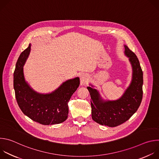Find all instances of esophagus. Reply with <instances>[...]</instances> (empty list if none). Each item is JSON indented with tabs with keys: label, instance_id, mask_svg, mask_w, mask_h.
Returning <instances> with one entry per match:
<instances>
[{
	"label": "esophagus",
	"instance_id": "34e87169",
	"mask_svg": "<svg viewBox=\"0 0 159 159\" xmlns=\"http://www.w3.org/2000/svg\"><path fill=\"white\" fill-rule=\"evenodd\" d=\"M89 81V76L86 74H83L80 76V85H85Z\"/></svg>",
	"mask_w": 159,
	"mask_h": 159
}]
</instances>
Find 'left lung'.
Returning a JSON list of instances; mask_svg holds the SVG:
<instances>
[{
  "mask_svg": "<svg viewBox=\"0 0 159 159\" xmlns=\"http://www.w3.org/2000/svg\"><path fill=\"white\" fill-rule=\"evenodd\" d=\"M125 54L133 67L132 81L123 96L114 101H103L97 90L87 87L90 93L92 118L96 123L115 127L128 120L139 109L143 97V71L136 55L125 45Z\"/></svg>",
  "mask_w": 159,
  "mask_h": 159,
  "instance_id": "left-lung-1",
  "label": "left lung"
}]
</instances>
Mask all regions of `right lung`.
I'll return each mask as SVG.
<instances>
[{
  "label": "right lung",
  "mask_w": 159,
  "mask_h": 159,
  "mask_svg": "<svg viewBox=\"0 0 159 159\" xmlns=\"http://www.w3.org/2000/svg\"><path fill=\"white\" fill-rule=\"evenodd\" d=\"M30 49V44L20 53L14 72V88L18 106L25 115L41 125L61 123L67 119L68 103L79 86V78L66 81L51 94L36 93L25 82L23 74V65Z\"/></svg>",
  "instance_id": "1"
}]
</instances>
